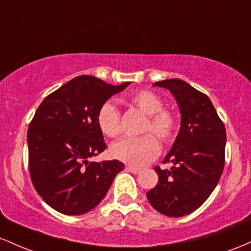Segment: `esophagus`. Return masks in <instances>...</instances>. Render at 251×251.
<instances>
[{
  "label": "esophagus",
  "instance_id": "esophagus-1",
  "mask_svg": "<svg viewBox=\"0 0 251 251\" xmlns=\"http://www.w3.org/2000/svg\"><path fill=\"white\" fill-rule=\"evenodd\" d=\"M126 170L128 172H130V173H134V174H139L141 172V168L134 167V166H126Z\"/></svg>",
  "mask_w": 251,
  "mask_h": 251
}]
</instances>
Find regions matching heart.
Segmentation results:
<instances>
[{
  "instance_id": "obj_1",
  "label": "heart",
  "mask_w": 251,
  "mask_h": 251,
  "mask_svg": "<svg viewBox=\"0 0 251 251\" xmlns=\"http://www.w3.org/2000/svg\"><path fill=\"white\" fill-rule=\"evenodd\" d=\"M128 103L146 115L143 133L140 137H126L114 143L110 148L112 157L128 163L134 167H142L153 161L159 155L160 142L168 145L176 137L178 131V118L171 110L163 108V100L160 96L149 90H140L128 97ZM97 125L105 136H120L122 133L121 114L110 100L104 102L97 112ZM157 137L155 138V136Z\"/></svg>"
}]
</instances>
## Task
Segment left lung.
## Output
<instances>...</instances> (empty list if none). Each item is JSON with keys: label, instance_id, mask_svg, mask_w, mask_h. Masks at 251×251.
I'll return each instance as SVG.
<instances>
[{"label": "left lung", "instance_id": "8db88e82", "mask_svg": "<svg viewBox=\"0 0 251 251\" xmlns=\"http://www.w3.org/2000/svg\"><path fill=\"white\" fill-rule=\"evenodd\" d=\"M154 86L168 89L176 97L181 126L163 163L171 170L159 174L156 186L147 192L151 206L168 217L193 212L209 198L224 170L226 131L210 98L186 81L166 79Z\"/></svg>", "mask_w": 251, "mask_h": 251}]
</instances>
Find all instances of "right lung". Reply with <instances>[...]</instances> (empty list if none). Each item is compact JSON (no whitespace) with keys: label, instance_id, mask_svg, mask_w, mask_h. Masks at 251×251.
I'll return each mask as SVG.
<instances>
[{"label":"right lung","instance_id":"obj_1","mask_svg":"<svg viewBox=\"0 0 251 251\" xmlns=\"http://www.w3.org/2000/svg\"><path fill=\"white\" fill-rule=\"evenodd\" d=\"M111 85L92 75L67 81L42 100L27 133L28 166L36 192L52 209L69 216L97 206L125 165L89 162L106 148L98 109L129 85Z\"/></svg>","mask_w":251,"mask_h":251}]
</instances>
